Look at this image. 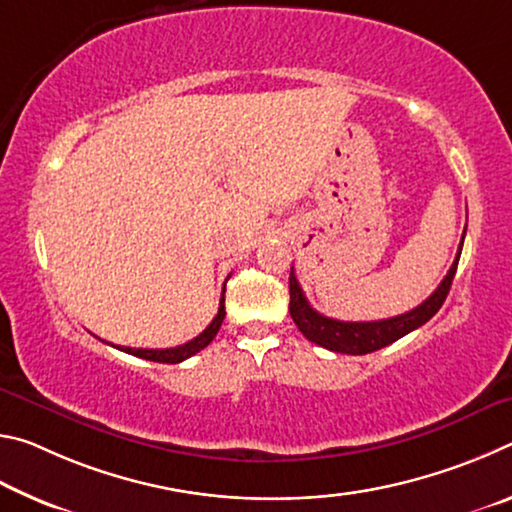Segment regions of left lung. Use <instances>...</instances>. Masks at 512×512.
<instances>
[{
	"mask_svg": "<svg viewBox=\"0 0 512 512\" xmlns=\"http://www.w3.org/2000/svg\"><path fill=\"white\" fill-rule=\"evenodd\" d=\"M463 239H465V232H463ZM461 250H463V241L461 246H458L456 259L452 268L447 271L445 280L438 284V289L433 291L422 305L406 311V314L384 318V320H368V323H350V320H336V318H327L323 314H318V311L307 302L305 293H302L300 284L296 280V273H293L291 268L289 311H291L293 323L298 325L300 332L305 334L311 343H316L320 348H327L332 352L368 354V352L386 348V345L402 339V336L413 332V329H418L420 325L427 323L429 318L438 314V309L443 307L449 289H452L458 259H461Z\"/></svg>",
	"mask_w": 512,
	"mask_h": 512,
	"instance_id": "8db88e82",
	"label": "left lung"
}]
</instances>
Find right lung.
Returning <instances> with one entry per match:
<instances>
[{
  "label": "right lung",
  "mask_w": 512,
  "mask_h": 512,
  "mask_svg": "<svg viewBox=\"0 0 512 512\" xmlns=\"http://www.w3.org/2000/svg\"><path fill=\"white\" fill-rule=\"evenodd\" d=\"M223 293H225V287H223ZM225 318V298L221 296V302H219V311H216V316L212 318V323L207 325L201 334L196 336V339L187 341L183 345H176V348H164V350H144V348H121V345H115L117 350L121 352H128L133 354V357H140V359H146V361H158V363H180L185 361L189 357H194L196 352H201L203 348H207V345L212 343V339L216 336V332H219V327L223 323Z\"/></svg>",
  "instance_id": "add662e5"
}]
</instances>
